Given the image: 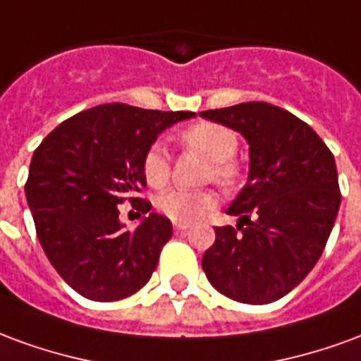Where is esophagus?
Masks as SVG:
<instances>
[{"mask_svg":"<svg viewBox=\"0 0 361 361\" xmlns=\"http://www.w3.org/2000/svg\"><path fill=\"white\" fill-rule=\"evenodd\" d=\"M189 226H191L189 222H173V230H176V232H183V230H188Z\"/></svg>","mask_w":361,"mask_h":361,"instance_id":"esophagus-1","label":"esophagus"}]
</instances>
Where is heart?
<instances>
[{
  "label": "heart",
  "instance_id": "b5f03b06",
  "mask_svg": "<svg viewBox=\"0 0 361 361\" xmlns=\"http://www.w3.org/2000/svg\"><path fill=\"white\" fill-rule=\"evenodd\" d=\"M181 145L189 150H195L209 160L211 168L207 170V178L232 185L238 178V164L232 157L238 150V137L232 129L219 123L201 121L188 127L180 135ZM142 173L150 188H164L170 181L172 166L168 150L162 142H154L142 158ZM216 204V195L212 191H185V189H170L158 197V211L176 222H193L201 219L204 212L211 211Z\"/></svg>",
  "mask_w": 361,
  "mask_h": 361
}]
</instances>
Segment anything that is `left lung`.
Here are the masks:
<instances>
[{
	"label": "left lung",
	"instance_id": "left-lung-1",
	"mask_svg": "<svg viewBox=\"0 0 361 361\" xmlns=\"http://www.w3.org/2000/svg\"><path fill=\"white\" fill-rule=\"evenodd\" d=\"M201 118L250 145V176L228 207L234 226L214 228L203 271L220 294L261 305L302 282L325 250L341 207L331 150L305 121L279 106L243 102Z\"/></svg>",
	"mask_w": 361,
	"mask_h": 361
}]
</instances>
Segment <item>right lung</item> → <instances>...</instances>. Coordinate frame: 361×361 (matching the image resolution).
I'll return each mask as SVG.
<instances>
[{
    "label": "right lung",
    "instance_id": "1",
    "mask_svg": "<svg viewBox=\"0 0 361 361\" xmlns=\"http://www.w3.org/2000/svg\"><path fill=\"white\" fill-rule=\"evenodd\" d=\"M193 116L102 104L59 123L35 150L25 193L36 234L75 292L116 302L149 282L172 222L150 212L127 230L118 204L129 199L150 211L149 201L131 197L147 185L142 158L158 135Z\"/></svg>",
    "mask_w": 361,
    "mask_h": 361
}]
</instances>
